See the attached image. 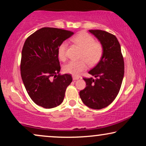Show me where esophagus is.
I'll return each instance as SVG.
<instances>
[{
	"instance_id": "1",
	"label": "esophagus",
	"mask_w": 146,
	"mask_h": 146,
	"mask_svg": "<svg viewBox=\"0 0 146 146\" xmlns=\"http://www.w3.org/2000/svg\"><path fill=\"white\" fill-rule=\"evenodd\" d=\"M72 78H73L74 80H78L80 78V77L79 76H73Z\"/></svg>"
}]
</instances>
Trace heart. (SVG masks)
Instances as JSON below:
<instances>
[{
	"label": "heart",
	"mask_w": 146,
	"mask_h": 146,
	"mask_svg": "<svg viewBox=\"0 0 146 146\" xmlns=\"http://www.w3.org/2000/svg\"><path fill=\"white\" fill-rule=\"evenodd\" d=\"M71 41L81 48L79 60H72L64 66V71L73 76H78L88 68L90 65L96 64L103 55L102 45L96 42L94 38L86 32H80L71 38ZM67 43L64 42L58 48L59 59L64 61L66 59Z\"/></svg>",
	"instance_id": "1"
}]
</instances>
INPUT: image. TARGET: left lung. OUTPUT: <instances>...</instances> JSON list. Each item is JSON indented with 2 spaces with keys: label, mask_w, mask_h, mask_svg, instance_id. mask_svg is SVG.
Instances as JSON below:
<instances>
[{
  "label": "left lung",
  "mask_w": 146,
  "mask_h": 146,
  "mask_svg": "<svg viewBox=\"0 0 146 146\" xmlns=\"http://www.w3.org/2000/svg\"><path fill=\"white\" fill-rule=\"evenodd\" d=\"M89 32L100 42L104 52L98 64L88 72L96 79L84 78L86 87L80 92V96L88 107L100 110L110 104L118 94L124 75V62L114 35L101 30Z\"/></svg>",
  "instance_id": "1"
}]
</instances>
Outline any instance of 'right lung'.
Wrapping results in <instances>:
<instances>
[{
  "mask_svg": "<svg viewBox=\"0 0 146 146\" xmlns=\"http://www.w3.org/2000/svg\"><path fill=\"white\" fill-rule=\"evenodd\" d=\"M74 35L72 31L44 27L27 38L21 62L23 82L34 102L44 108H52L63 102L70 74L60 75L58 48Z\"/></svg>",
  "mask_w": 146,
  "mask_h": 146,
  "instance_id": "add662e5",
  "label": "right lung"
}]
</instances>
